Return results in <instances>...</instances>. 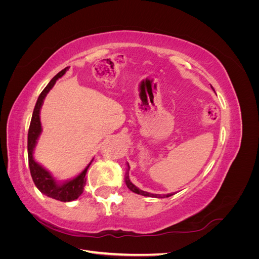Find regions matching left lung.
Instances as JSON below:
<instances>
[{"label": "left lung", "mask_w": 259, "mask_h": 259, "mask_svg": "<svg viewBox=\"0 0 259 259\" xmlns=\"http://www.w3.org/2000/svg\"><path fill=\"white\" fill-rule=\"evenodd\" d=\"M125 184H126L127 188H128V189H130L131 191L135 192V193H137V194L145 195V197H153V198H168V197H170V195H173V193L163 194V195H161V194H152V193H149V192H146V191L140 190L139 188H137L135 185H133V184H132V182L130 180V177H128V173H126V176H125Z\"/></svg>", "instance_id": "1"}]
</instances>
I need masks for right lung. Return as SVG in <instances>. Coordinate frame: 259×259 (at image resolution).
I'll list each match as a JSON object with an SVG mask.
<instances>
[{
    "label": "right lung",
    "mask_w": 259,
    "mask_h": 259,
    "mask_svg": "<svg viewBox=\"0 0 259 259\" xmlns=\"http://www.w3.org/2000/svg\"><path fill=\"white\" fill-rule=\"evenodd\" d=\"M69 67L61 70L59 73L55 75L51 82L46 85V88L42 91V93L38 96L36 104L33 110L32 119H31L30 127L28 132V160H29V167L31 177L33 179V183L36 186V188L40 190L43 194L48 195L50 198H53L55 200H58L61 202H70L77 199L83 193L84 187L86 184V171L90 167L91 163L85 169L82 171L80 175H77L75 178L68 180V182L64 184H58L54 177L51 175L50 171L46 170L44 167H42L40 164L34 161L33 159V150L36 145V140L40 136L42 127H41V121H40V110L43 105V100L45 96L48 95V93L53 89V86L56 83V81L66 73Z\"/></svg>",
    "instance_id": "right-lung-1"
}]
</instances>
